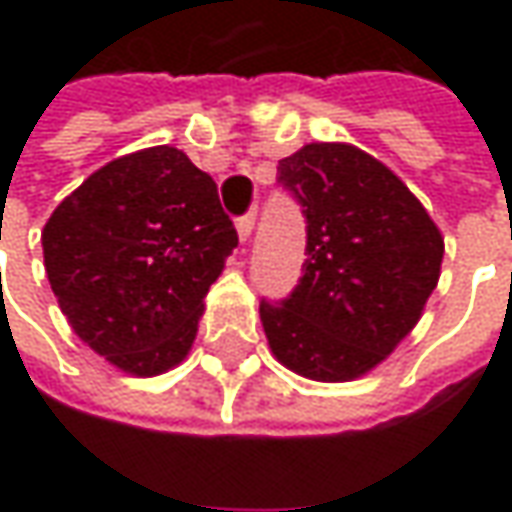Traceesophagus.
I'll return each instance as SVG.
<instances>
[{
  "mask_svg": "<svg viewBox=\"0 0 512 512\" xmlns=\"http://www.w3.org/2000/svg\"><path fill=\"white\" fill-rule=\"evenodd\" d=\"M253 225H256V213H245V216L236 219V230H239L242 245H247V239H250V233H253Z\"/></svg>",
  "mask_w": 512,
  "mask_h": 512,
  "instance_id": "esophagus-1",
  "label": "esophagus"
}]
</instances>
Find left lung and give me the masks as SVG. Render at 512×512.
<instances>
[{"label": "left lung", "mask_w": 512, "mask_h": 512, "mask_svg": "<svg viewBox=\"0 0 512 512\" xmlns=\"http://www.w3.org/2000/svg\"><path fill=\"white\" fill-rule=\"evenodd\" d=\"M276 182L307 222L299 285L259 313L276 359L316 382H350L384 362L439 282L444 239L422 202L353 145L313 142Z\"/></svg>", "instance_id": "1"}]
</instances>
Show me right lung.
<instances>
[{"label": "right lung", "mask_w": 512, "mask_h": 512, "mask_svg": "<svg viewBox=\"0 0 512 512\" xmlns=\"http://www.w3.org/2000/svg\"><path fill=\"white\" fill-rule=\"evenodd\" d=\"M236 245L216 182L168 145L96 170L42 230L50 287L73 333L133 376L185 359L202 299Z\"/></svg>", "instance_id": "obj_1"}]
</instances>
